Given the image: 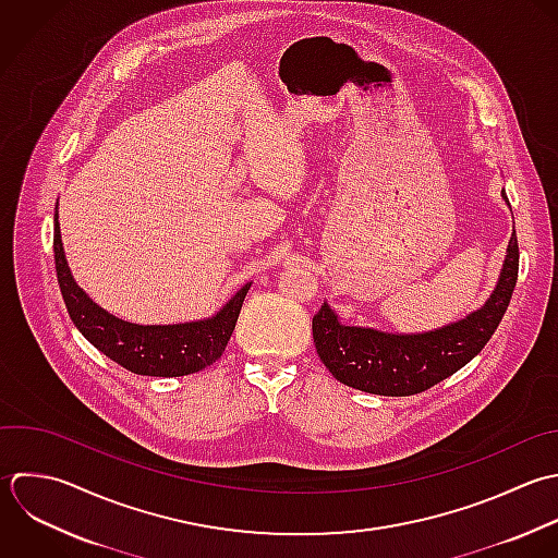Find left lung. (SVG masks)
I'll return each mask as SVG.
<instances>
[{"label":"left lung","instance_id":"8db88e82","mask_svg":"<svg viewBox=\"0 0 558 558\" xmlns=\"http://www.w3.org/2000/svg\"><path fill=\"white\" fill-rule=\"evenodd\" d=\"M518 269L520 245L513 232L500 282L487 304L463 322L426 335H387L341 326L324 304L313 317L317 354L330 374L352 389L391 398L422 393L457 374L487 345L509 308Z\"/></svg>","mask_w":558,"mask_h":558}]
</instances>
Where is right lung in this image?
Segmentation results:
<instances>
[{
    "mask_svg": "<svg viewBox=\"0 0 558 558\" xmlns=\"http://www.w3.org/2000/svg\"><path fill=\"white\" fill-rule=\"evenodd\" d=\"M53 263L58 287L75 328L110 361L141 376H189L213 365L232 337L241 304L250 289V284H245L213 319L206 322L136 326L101 311L73 282L62 252L58 213L53 217Z\"/></svg>",
    "mask_w": 558,
    "mask_h": 558,
    "instance_id": "obj_1",
    "label": "right lung"
}]
</instances>
